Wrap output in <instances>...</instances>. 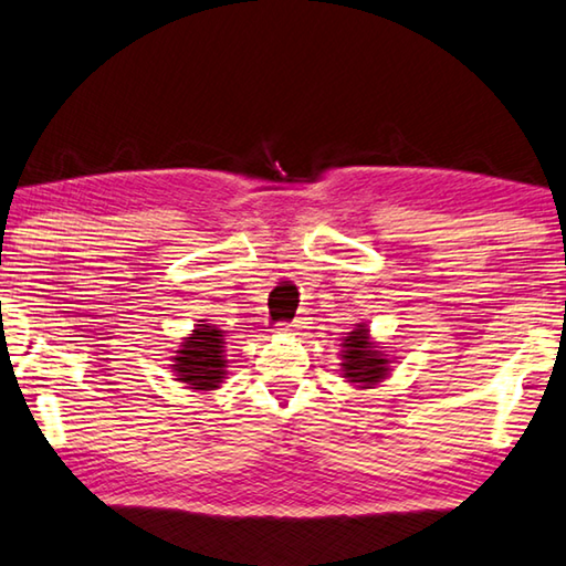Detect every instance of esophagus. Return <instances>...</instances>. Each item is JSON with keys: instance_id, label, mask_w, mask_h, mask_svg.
<instances>
[{"instance_id": "1", "label": "esophagus", "mask_w": 566, "mask_h": 566, "mask_svg": "<svg viewBox=\"0 0 566 566\" xmlns=\"http://www.w3.org/2000/svg\"><path fill=\"white\" fill-rule=\"evenodd\" d=\"M306 324H310V322H306V316H296L294 322L286 324L284 328H286V332H302V328H306Z\"/></svg>"}]
</instances>
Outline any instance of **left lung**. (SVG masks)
Listing matches in <instances>:
<instances>
[{
  "label": "left lung",
  "instance_id": "1",
  "mask_svg": "<svg viewBox=\"0 0 566 566\" xmlns=\"http://www.w3.org/2000/svg\"><path fill=\"white\" fill-rule=\"evenodd\" d=\"M342 348V371L348 384L368 388L381 384L390 374V358L368 334L366 324H356L354 332H348L344 338Z\"/></svg>",
  "mask_w": 566,
  "mask_h": 566
}]
</instances>
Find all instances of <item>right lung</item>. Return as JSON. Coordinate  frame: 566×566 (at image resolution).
<instances>
[{
  "mask_svg": "<svg viewBox=\"0 0 566 566\" xmlns=\"http://www.w3.org/2000/svg\"><path fill=\"white\" fill-rule=\"evenodd\" d=\"M176 381L188 384L195 390L220 388L224 378V334L210 324H198L190 336L182 338L172 356Z\"/></svg>",
  "mask_w": 566,
  "mask_h": 566,
  "instance_id": "right-lung-1",
  "label": "right lung"
}]
</instances>
